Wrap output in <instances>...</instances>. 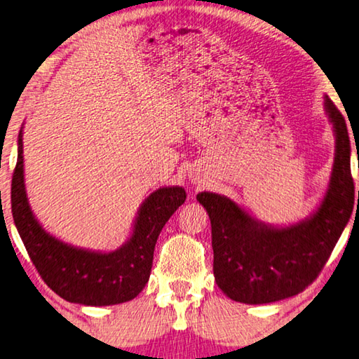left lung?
Instances as JSON below:
<instances>
[{"label":"left lung","instance_id":"left-lung-1","mask_svg":"<svg viewBox=\"0 0 359 359\" xmlns=\"http://www.w3.org/2000/svg\"><path fill=\"white\" fill-rule=\"evenodd\" d=\"M325 111L336 136L330 185L317 209L304 220L274 226L259 222L223 194L203 191L196 199L212 226L215 282L229 299L269 304L306 290L323 269L353 212L351 145L347 123L325 95Z\"/></svg>","mask_w":359,"mask_h":359}]
</instances>
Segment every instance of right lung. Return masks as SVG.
<instances>
[{"label": "right lung", "mask_w": 359, "mask_h": 359, "mask_svg": "<svg viewBox=\"0 0 359 359\" xmlns=\"http://www.w3.org/2000/svg\"><path fill=\"white\" fill-rule=\"evenodd\" d=\"M23 133L12 175V217L27 252L48 287L83 306H114L135 297L149 282L158 236L185 203L182 187H161L141 204L128 241L117 250L96 252L60 241L42 228L29 208L23 177Z\"/></svg>", "instance_id": "1"}]
</instances>
